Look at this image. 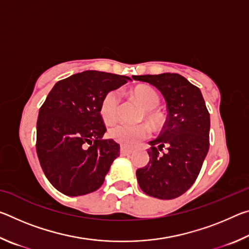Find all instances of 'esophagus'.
<instances>
[{"instance_id":"34e87169","label":"esophagus","mask_w":249,"mask_h":249,"mask_svg":"<svg viewBox=\"0 0 249 249\" xmlns=\"http://www.w3.org/2000/svg\"><path fill=\"white\" fill-rule=\"evenodd\" d=\"M120 151H121L122 155H130L133 153V149L127 148V147H124V146H121Z\"/></svg>"}]
</instances>
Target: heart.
<instances>
[{
  "instance_id": "b5f03b06",
  "label": "heart",
  "mask_w": 249,
  "mask_h": 249,
  "mask_svg": "<svg viewBox=\"0 0 249 249\" xmlns=\"http://www.w3.org/2000/svg\"><path fill=\"white\" fill-rule=\"evenodd\" d=\"M134 96L147 113L146 115L153 123H157L158 115L154 112L160 104L157 92L148 86H141L134 90ZM121 93L119 90H111L103 96L100 105V114L107 124H113L119 117ZM149 128L146 125L117 124L109 128L108 135L113 141L124 146H135L149 136Z\"/></svg>"
}]
</instances>
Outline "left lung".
<instances>
[{"label": "left lung", "mask_w": 249, "mask_h": 249, "mask_svg": "<svg viewBox=\"0 0 249 249\" xmlns=\"http://www.w3.org/2000/svg\"><path fill=\"white\" fill-rule=\"evenodd\" d=\"M133 79L157 88L168 108L161 133L149 142V162L136 171L137 181L146 195L176 199L191 188L200 174L210 147V113L199 88L178 73Z\"/></svg>", "instance_id": "obj_1"}]
</instances>
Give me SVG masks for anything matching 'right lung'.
Masks as SVG:
<instances>
[{
    "instance_id": "1",
    "label": "right lung",
    "mask_w": 249,
    "mask_h": 249,
    "mask_svg": "<svg viewBox=\"0 0 249 249\" xmlns=\"http://www.w3.org/2000/svg\"><path fill=\"white\" fill-rule=\"evenodd\" d=\"M129 77L88 70L58 81L39 108L36 150L45 176L58 191L78 196L103 184L120 145L107 132L100 105Z\"/></svg>"
}]
</instances>
